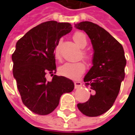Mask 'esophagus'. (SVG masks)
Returning <instances> with one entry per match:
<instances>
[{"label":"esophagus","mask_w":135,"mask_h":135,"mask_svg":"<svg viewBox=\"0 0 135 135\" xmlns=\"http://www.w3.org/2000/svg\"><path fill=\"white\" fill-rule=\"evenodd\" d=\"M82 86V82H79V81H76V82H74V87L76 89L77 88H80Z\"/></svg>","instance_id":"1"}]
</instances>
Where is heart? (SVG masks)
Returning <instances> with one entry per match:
<instances>
[{
	"label": "heart",
	"mask_w": 135,
	"mask_h": 135,
	"mask_svg": "<svg viewBox=\"0 0 135 135\" xmlns=\"http://www.w3.org/2000/svg\"><path fill=\"white\" fill-rule=\"evenodd\" d=\"M74 41L75 42L79 47H85L87 45V39L85 35L82 32H75L72 35ZM59 44L57 45L54 49L55 57L57 59H60L61 56L59 54ZM82 56L87 60L90 59L89 53L86 51H82ZM86 69V65L83 61L75 62V63H65L64 64L61 66L59 69V73L62 76H66L70 79H77L85 72Z\"/></svg>",
	"instance_id": "heart-1"
}]
</instances>
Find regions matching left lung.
I'll return each mask as SVG.
<instances>
[{
  "instance_id": "left-lung-1",
  "label": "left lung",
  "mask_w": 135,
  "mask_h": 135,
  "mask_svg": "<svg viewBox=\"0 0 135 135\" xmlns=\"http://www.w3.org/2000/svg\"><path fill=\"white\" fill-rule=\"evenodd\" d=\"M75 27L88 34L94 49L93 66L84 78L85 86L90 88L92 95L87 102L78 103L77 107L85 116H100L112 107L124 79L127 60L124 48L113 36L95 23L82 22Z\"/></svg>"
}]
</instances>
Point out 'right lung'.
<instances>
[{
	"label": "right lung",
	"mask_w": 135,
	"mask_h": 135,
	"mask_svg": "<svg viewBox=\"0 0 135 135\" xmlns=\"http://www.w3.org/2000/svg\"><path fill=\"white\" fill-rule=\"evenodd\" d=\"M71 28L69 23L48 21L32 28L16 42L12 54L13 76L23 103L36 114L53 112L62 95L74 88L71 79L54 74V49ZM47 73L53 76L50 82Z\"/></svg>",
	"instance_id": "obj_1"
}]
</instances>
